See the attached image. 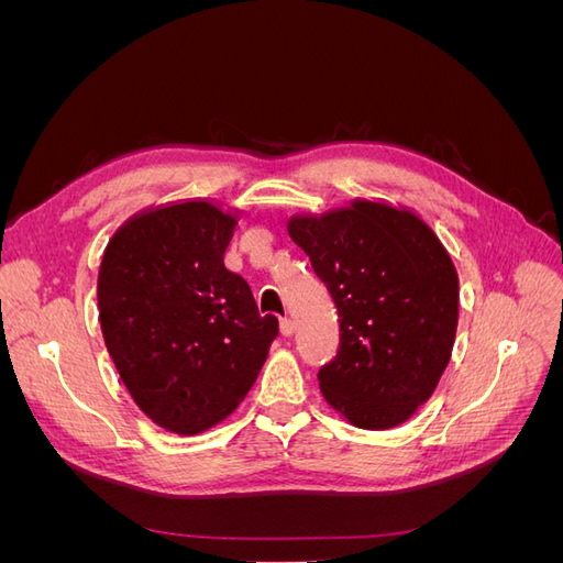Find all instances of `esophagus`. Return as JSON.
<instances>
[{
  "label": "esophagus",
  "mask_w": 563,
  "mask_h": 563,
  "mask_svg": "<svg viewBox=\"0 0 563 563\" xmlns=\"http://www.w3.org/2000/svg\"><path fill=\"white\" fill-rule=\"evenodd\" d=\"M279 331H282V335H284V338H291V335H294V331H296L294 321L288 319V317H284V319L279 321Z\"/></svg>",
  "instance_id": "esophagus-1"
}]
</instances>
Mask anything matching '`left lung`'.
<instances>
[{
    "mask_svg": "<svg viewBox=\"0 0 563 563\" xmlns=\"http://www.w3.org/2000/svg\"><path fill=\"white\" fill-rule=\"evenodd\" d=\"M340 317V347L319 389L356 428L406 422L449 366L457 329V272L413 211L354 199L288 220Z\"/></svg>",
    "mask_w": 563,
    "mask_h": 563,
    "instance_id": "8db88e82",
    "label": "left lung"
}]
</instances>
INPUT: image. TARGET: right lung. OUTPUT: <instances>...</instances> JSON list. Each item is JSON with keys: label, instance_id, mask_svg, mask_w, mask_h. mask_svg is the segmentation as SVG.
I'll return each mask as SVG.
<instances>
[{"label": "right lung", "instance_id": "right-lung-1", "mask_svg": "<svg viewBox=\"0 0 563 563\" xmlns=\"http://www.w3.org/2000/svg\"><path fill=\"white\" fill-rule=\"evenodd\" d=\"M236 216L192 199L135 213L98 269L106 347L141 411L199 434L244 401L279 321L223 263Z\"/></svg>", "mask_w": 563, "mask_h": 563}]
</instances>
